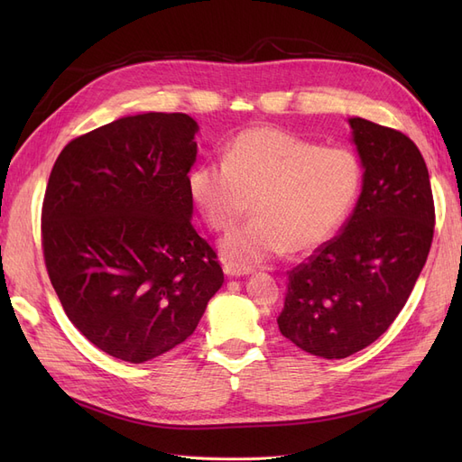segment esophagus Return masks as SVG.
<instances>
[{"label":"esophagus","mask_w":462,"mask_h":462,"mask_svg":"<svg viewBox=\"0 0 462 462\" xmlns=\"http://www.w3.org/2000/svg\"><path fill=\"white\" fill-rule=\"evenodd\" d=\"M223 272H226V275L229 277H241V275H248L250 268H239V265L235 263H226L223 265Z\"/></svg>","instance_id":"1"}]
</instances>
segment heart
<instances>
[{
	"label": "heart",
	"mask_w": 462,
	"mask_h": 462,
	"mask_svg": "<svg viewBox=\"0 0 462 462\" xmlns=\"http://www.w3.org/2000/svg\"><path fill=\"white\" fill-rule=\"evenodd\" d=\"M362 163L343 146L316 143L277 127H250L226 148L223 163L206 162L189 173V192L217 233L231 231L250 208L254 217L221 243L239 268L326 243L353 208Z\"/></svg>",
	"instance_id": "1"
}]
</instances>
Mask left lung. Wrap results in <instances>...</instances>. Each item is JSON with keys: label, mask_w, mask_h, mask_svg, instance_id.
<instances>
[{"label": "left lung", "mask_w": 462, "mask_h": 462, "mask_svg": "<svg viewBox=\"0 0 462 462\" xmlns=\"http://www.w3.org/2000/svg\"><path fill=\"white\" fill-rule=\"evenodd\" d=\"M365 167L341 233L289 272L283 337L321 358H346L387 331L411 297L436 226L428 167L401 131L351 117Z\"/></svg>", "instance_id": "left-lung-1"}]
</instances>
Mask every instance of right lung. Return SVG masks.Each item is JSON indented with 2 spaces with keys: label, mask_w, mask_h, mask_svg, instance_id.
Masks as SVG:
<instances>
[{
  "label": "right lung",
  "mask_w": 462,
  "mask_h": 462,
  "mask_svg": "<svg viewBox=\"0 0 462 462\" xmlns=\"http://www.w3.org/2000/svg\"><path fill=\"white\" fill-rule=\"evenodd\" d=\"M197 133L187 114L121 117L69 143L50 173V282L73 326L133 365L190 337L223 285L217 254L190 221Z\"/></svg>",
  "instance_id": "right-lung-1"
}]
</instances>
